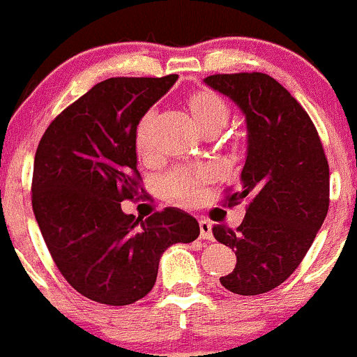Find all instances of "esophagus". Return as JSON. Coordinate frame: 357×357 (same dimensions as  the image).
I'll return each instance as SVG.
<instances>
[{"label":"esophagus","instance_id":"esophagus-1","mask_svg":"<svg viewBox=\"0 0 357 357\" xmlns=\"http://www.w3.org/2000/svg\"><path fill=\"white\" fill-rule=\"evenodd\" d=\"M200 226V238L202 240H214V236H212V225L208 221H205V219H202L199 222Z\"/></svg>","mask_w":357,"mask_h":357}]
</instances>
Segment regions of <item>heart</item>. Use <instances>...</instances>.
<instances>
[{
    "label": "heart",
    "instance_id": "1",
    "mask_svg": "<svg viewBox=\"0 0 357 357\" xmlns=\"http://www.w3.org/2000/svg\"><path fill=\"white\" fill-rule=\"evenodd\" d=\"M188 109L200 131L219 129L221 131L229 117L228 105L215 93L200 89L190 95ZM153 110L143 114L136 126L135 146L139 158L146 160L150 157V129L153 124ZM211 179V172L204 167H176L162 179V193L171 202L181 205H193L202 199L204 185Z\"/></svg>",
    "mask_w": 357,
    "mask_h": 357
}]
</instances>
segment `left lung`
Segmentation results:
<instances>
[{"label": "left lung", "instance_id": "obj_1", "mask_svg": "<svg viewBox=\"0 0 357 357\" xmlns=\"http://www.w3.org/2000/svg\"><path fill=\"white\" fill-rule=\"evenodd\" d=\"M204 82L228 96L247 124L242 188L228 205L248 199V208L236 229L212 228L236 255L235 269L219 280L233 294H266L297 269L325 221L328 162L307 112L268 74H215Z\"/></svg>", "mask_w": 357, "mask_h": 357}]
</instances>
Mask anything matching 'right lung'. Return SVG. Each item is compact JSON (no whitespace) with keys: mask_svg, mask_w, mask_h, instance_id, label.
<instances>
[{"mask_svg":"<svg viewBox=\"0 0 357 357\" xmlns=\"http://www.w3.org/2000/svg\"><path fill=\"white\" fill-rule=\"evenodd\" d=\"M178 75L112 77L67 107L39 142L32 211L63 278L100 304L128 305L153 289L167 247L199 238V222L169 207L136 219L121 202L139 193L135 132Z\"/></svg>","mask_w":357,"mask_h":357,"instance_id":"obj_1","label":"right lung"}]
</instances>
